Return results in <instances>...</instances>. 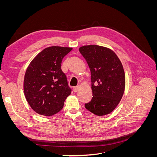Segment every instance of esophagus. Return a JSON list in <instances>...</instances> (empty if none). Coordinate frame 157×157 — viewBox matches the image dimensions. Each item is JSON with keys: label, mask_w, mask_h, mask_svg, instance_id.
Listing matches in <instances>:
<instances>
[{"label": "esophagus", "mask_w": 157, "mask_h": 157, "mask_svg": "<svg viewBox=\"0 0 157 157\" xmlns=\"http://www.w3.org/2000/svg\"><path fill=\"white\" fill-rule=\"evenodd\" d=\"M79 88H80V87H79L78 86L74 87V88H73V90H74V92H78V90H79Z\"/></svg>", "instance_id": "esophagus-1"}]
</instances>
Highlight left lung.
I'll return each mask as SVG.
<instances>
[{
    "instance_id": "left-lung-1",
    "label": "left lung",
    "mask_w": 157,
    "mask_h": 157,
    "mask_svg": "<svg viewBox=\"0 0 157 157\" xmlns=\"http://www.w3.org/2000/svg\"><path fill=\"white\" fill-rule=\"evenodd\" d=\"M91 73L92 98L85 107L98 116L115 109L124 94L125 73L119 58L112 50L98 45L80 47Z\"/></svg>"
}]
</instances>
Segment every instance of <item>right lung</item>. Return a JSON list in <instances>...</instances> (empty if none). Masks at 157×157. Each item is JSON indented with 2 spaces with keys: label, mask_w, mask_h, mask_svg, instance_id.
Segmentation results:
<instances>
[{
  "label": "right lung",
  "mask_w": 157,
  "mask_h": 157,
  "mask_svg": "<svg viewBox=\"0 0 157 157\" xmlns=\"http://www.w3.org/2000/svg\"><path fill=\"white\" fill-rule=\"evenodd\" d=\"M72 48L50 46L33 59L26 70L23 90L28 103L36 113L50 117L62 109L71 93L61 68L64 56Z\"/></svg>",
  "instance_id": "add662e5"
}]
</instances>
